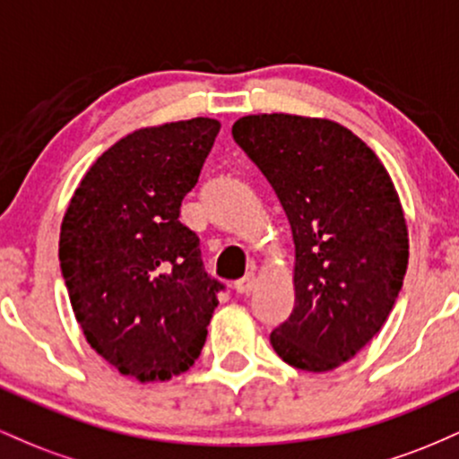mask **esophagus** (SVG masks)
<instances>
[{"label":"esophagus","instance_id":"obj_1","mask_svg":"<svg viewBox=\"0 0 459 459\" xmlns=\"http://www.w3.org/2000/svg\"><path fill=\"white\" fill-rule=\"evenodd\" d=\"M255 287H256V276L252 272H247L246 276L241 278V281L235 282V291L241 293V296H247V293H252V291H255Z\"/></svg>","mask_w":459,"mask_h":459}]
</instances>
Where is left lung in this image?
I'll list each match as a JSON object with an SVG mask.
<instances>
[{
	"label": "left lung",
	"instance_id": "1",
	"mask_svg": "<svg viewBox=\"0 0 459 459\" xmlns=\"http://www.w3.org/2000/svg\"><path fill=\"white\" fill-rule=\"evenodd\" d=\"M233 138L270 181L296 246V304L270 343L287 365L332 371L380 332L402 291L408 224L393 178L330 118L241 116Z\"/></svg>",
	"mask_w": 459,
	"mask_h": 459
}]
</instances>
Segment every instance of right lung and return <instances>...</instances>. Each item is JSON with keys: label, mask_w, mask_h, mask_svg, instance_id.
I'll return each instance as SVG.
<instances>
[{"label": "right lung", "mask_w": 459, "mask_h": 459, "mask_svg": "<svg viewBox=\"0 0 459 459\" xmlns=\"http://www.w3.org/2000/svg\"><path fill=\"white\" fill-rule=\"evenodd\" d=\"M220 120L142 127L88 168L60 226V267L83 336L120 376L170 380L207 341L222 289L178 222Z\"/></svg>", "instance_id": "1"}]
</instances>
